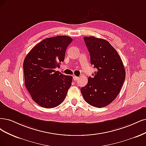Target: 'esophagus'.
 I'll return each instance as SVG.
<instances>
[{
	"label": "esophagus",
	"instance_id": "esophagus-1",
	"mask_svg": "<svg viewBox=\"0 0 146 146\" xmlns=\"http://www.w3.org/2000/svg\"><path fill=\"white\" fill-rule=\"evenodd\" d=\"M73 79L74 81H77V80H78V79H79V77H78V76H74L73 77Z\"/></svg>",
	"mask_w": 146,
	"mask_h": 146
}]
</instances>
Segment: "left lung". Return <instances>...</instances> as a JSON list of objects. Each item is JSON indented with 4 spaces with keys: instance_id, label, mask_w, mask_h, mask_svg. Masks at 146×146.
I'll return each mask as SVG.
<instances>
[{
    "instance_id": "left-lung-1",
    "label": "left lung",
    "mask_w": 146,
    "mask_h": 146,
    "mask_svg": "<svg viewBox=\"0 0 146 146\" xmlns=\"http://www.w3.org/2000/svg\"><path fill=\"white\" fill-rule=\"evenodd\" d=\"M90 55V62L97 69L81 88L88 104L101 108L110 104L118 95L125 78V71L119 55L109 42L95 37H84Z\"/></svg>"
}]
</instances>
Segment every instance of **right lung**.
Segmentation results:
<instances>
[{"instance_id": "1", "label": "right lung", "mask_w": 146, "mask_h": 146, "mask_svg": "<svg viewBox=\"0 0 146 146\" xmlns=\"http://www.w3.org/2000/svg\"><path fill=\"white\" fill-rule=\"evenodd\" d=\"M72 42L67 36L46 38L35 45L23 61L25 86L32 100L42 107L60 105L72 86V76L54 70L64 62Z\"/></svg>"}]
</instances>
